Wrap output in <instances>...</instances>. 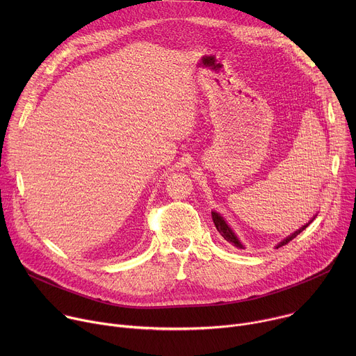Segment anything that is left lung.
Listing matches in <instances>:
<instances>
[{
    "label": "left lung",
    "instance_id": "obj_1",
    "mask_svg": "<svg viewBox=\"0 0 356 356\" xmlns=\"http://www.w3.org/2000/svg\"><path fill=\"white\" fill-rule=\"evenodd\" d=\"M211 217H213V221H214V225H216V228L218 229V232L221 234V236L227 241V242H229V243H232L234 246H236V248H239V249H245V246L242 245V242L239 241V238L236 236V234L232 231V228L228 225V222L224 220V217L220 214V213H217V211H211ZM316 217H317V214L307 222V224H304L302 227H300L298 229H296L293 234H290V235H287L284 239H282L275 248H280V246H283V245H286L287 242H290L293 238H296L300 232H302L304 229H306L314 220H316Z\"/></svg>",
    "mask_w": 356,
    "mask_h": 356
}]
</instances>
